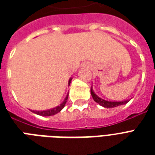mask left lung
<instances>
[{
	"instance_id": "8db88e82",
	"label": "left lung",
	"mask_w": 155,
	"mask_h": 155,
	"mask_svg": "<svg viewBox=\"0 0 155 155\" xmlns=\"http://www.w3.org/2000/svg\"><path fill=\"white\" fill-rule=\"evenodd\" d=\"M91 94H92V98H93L95 101L99 104L100 105L103 106V107L107 108H115V107H117V106L125 104L130 101V100H126V101H109L104 100L98 97L97 95H96V93H95L93 89H92V87H91Z\"/></svg>"
}]
</instances>
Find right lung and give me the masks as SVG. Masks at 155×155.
Returning a JSON list of instances; mask_svg holds the SVG:
<instances>
[{
	"mask_svg": "<svg viewBox=\"0 0 155 155\" xmlns=\"http://www.w3.org/2000/svg\"><path fill=\"white\" fill-rule=\"evenodd\" d=\"M71 81V79L69 80L68 85H70ZM68 94L67 95V97H66V98L63 101V103L61 104L60 105L55 107V108H51V109H48V110H43V111H36V110H30V111L33 112V113H35V114H38V115H40V116H43V117H49V116L55 115L56 113H59V112H60L63 108H64V106H65L66 104V102H67V101H68Z\"/></svg>",
	"mask_w": 155,
	"mask_h": 155,
	"instance_id": "add662e5",
	"label": "right lung"
}]
</instances>
